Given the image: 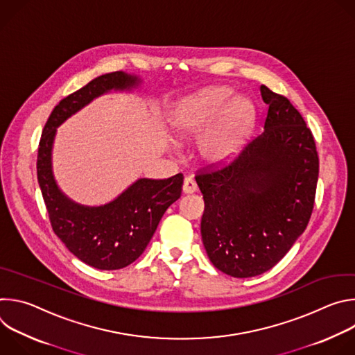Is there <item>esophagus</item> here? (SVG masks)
Returning <instances> with one entry per match:
<instances>
[{"instance_id":"obj_1","label":"esophagus","mask_w":355,"mask_h":355,"mask_svg":"<svg viewBox=\"0 0 355 355\" xmlns=\"http://www.w3.org/2000/svg\"><path fill=\"white\" fill-rule=\"evenodd\" d=\"M196 189H198L196 182H195L192 178L187 177V178L184 180V184H182V192H184V193H193V192H196Z\"/></svg>"}]
</instances>
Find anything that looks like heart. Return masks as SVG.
Listing matches in <instances>:
<instances>
[{
  "label": "heart",
  "mask_w": 355,
  "mask_h": 355,
  "mask_svg": "<svg viewBox=\"0 0 355 355\" xmlns=\"http://www.w3.org/2000/svg\"><path fill=\"white\" fill-rule=\"evenodd\" d=\"M257 121L247 96H233L229 87H208L181 98L168 115L177 137L202 136L199 155L209 164H226L241 155Z\"/></svg>",
  "instance_id": "1"
}]
</instances>
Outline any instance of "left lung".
Wrapping results in <instances>:
<instances>
[{
  "instance_id": "8db88e82",
  "label": "left lung",
  "mask_w": 355,
  "mask_h": 355,
  "mask_svg": "<svg viewBox=\"0 0 355 355\" xmlns=\"http://www.w3.org/2000/svg\"><path fill=\"white\" fill-rule=\"evenodd\" d=\"M264 132L227 167L198 175L200 234L211 263L234 278L271 270L312 215L319 157L311 129L289 101L260 87Z\"/></svg>"
}]
</instances>
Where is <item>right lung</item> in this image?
<instances>
[{
  "instance_id": "add662e5",
  "label": "right lung",
  "mask_w": 355,
  "mask_h": 355,
  "mask_svg": "<svg viewBox=\"0 0 355 355\" xmlns=\"http://www.w3.org/2000/svg\"><path fill=\"white\" fill-rule=\"evenodd\" d=\"M143 80L114 71L99 76L62 99L50 114L37 150V182L58 237L83 263L96 270H119L140 257L160 219L181 196L182 174L167 180L137 178L107 204L89 207L69 198L53 173V146L58 128L111 92H133Z\"/></svg>"
}]
</instances>
